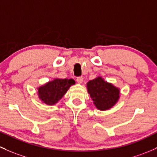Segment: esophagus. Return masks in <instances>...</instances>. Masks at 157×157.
<instances>
[{
	"instance_id": "34e87169",
	"label": "esophagus",
	"mask_w": 157,
	"mask_h": 157,
	"mask_svg": "<svg viewBox=\"0 0 157 157\" xmlns=\"http://www.w3.org/2000/svg\"><path fill=\"white\" fill-rule=\"evenodd\" d=\"M83 80V77H77V81L78 83H81Z\"/></svg>"
}]
</instances>
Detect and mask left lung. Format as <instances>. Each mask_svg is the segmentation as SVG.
I'll use <instances>...</instances> for the list:
<instances>
[{
	"mask_svg": "<svg viewBox=\"0 0 157 157\" xmlns=\"http://www.w3.org/2000/svg\"><path fill=\"white\" fill-rule=\"evenodd\" d=\"M87 89L94 105L99 110H108L116 104L120 91L112 84L105 82L101 77L90 80Z\"/></svg>",
	"mask_w": 157,
	"mask_h": 157,
	"instance_id": "obj_1",
	"label": "left lung"
}]
</instances>
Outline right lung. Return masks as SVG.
Returning a JSON list of instances; mask_svg holds the SVG:
<instances>
[{"label":"right lung","instance_id":"right-lung-1","mask_svg":"<svg viewBox=\"0 0 157 157\" xmlns=\"http://www.w3.org/2000/svg\"><path fill=\"white\" fill-rule=\"evenodd\" d=\"M75 83L72 79H56L38 89L39 98L47 105H54L62 98L69 87Z\"/></svg>","mask_w":157,"mask_h":157}]
</instances>
